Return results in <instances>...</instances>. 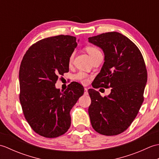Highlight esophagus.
Returning <instances> with one entry per match:
<instances>
[{
	"mask_svg": "<svg viewBox=\"0 0 159 159\" xmlns=\"http://www.w3.org/2000/svg\"><path fill=\"white\" fill-rule=\"evenodd\" d=\"M84 94H85V95H87V94H88V92H87V88H85V92H84Z\"/></svg>",
	"mask_w": 159,
	"mask_h": 159,
	"instance_id": "obj_1",
	"label": "esophagus"
}]
</instances>
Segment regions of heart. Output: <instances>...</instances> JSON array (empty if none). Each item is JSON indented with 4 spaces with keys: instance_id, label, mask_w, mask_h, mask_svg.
<instances>
[{
    "instance_id": "heart-1",
    "label": "heart",
    "mask_w": 159,
    "mask_h": 159,
    "mask_svg": "<svg viewBox=\"0 0 159 159\" xmlns=\"http://www.w3.org/2000/svg\"><path fill=\"white\" fill-rule=\"evenodd\" d=\"M86 50L87 52L89 53V55H90V57H92V59L94 58L96 55H98V54L101 53L100 52V50L98 49L97 48L94 46H87L86 48ZM74 52H73L72 55H70V62L71 63L72 61L73 58H74ZM75 79L80 80L83 83H87V74L85 73H84L83 72H79V73H77L75 75Z\"/></svg>"
}]
</instances>
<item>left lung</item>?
<instances>
[{
  "mask_svg": "<svg viewBox=\"0 0 159 159\" xmlns=\"http://www.w3.org/2000/svg\"><path fill=\"white\" fill-rule=\"evenodd\" d=\"M88 39L104 55V63L92 86L112 88L104 98L95 89L88 90L91 124L100 134L117 135L130 126L143 102L146 65L137 46L120 33H105Z\"/></svg>",
  "mask_w": 159,
  "mask_h": 159,
  "instance_id": "1",
  "label": "left lung"
}]
</instances>
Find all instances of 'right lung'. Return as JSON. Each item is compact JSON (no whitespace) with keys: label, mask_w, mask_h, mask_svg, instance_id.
Returning <instances> with one entry per match:
<instances>
[{"label":"right lung","mask_w":159,"mask_h":159,"mask_svg":"<svg viewBox=\"0 0 159 159\" xmlns=\"http://www.w3.org/2000/svg\"><path fill=\"white\" fill-rule=\"evenodd\" d=\"M76 46L75 37H50L30 47L22 60L20 104L30 126L42 137L55 138L66 133L70 110L83 95V87L77 82L65 92L55 87L59 76L69 72L70 57Z\"/></svg>","instance_id":"add662e5"}]
</instances>
